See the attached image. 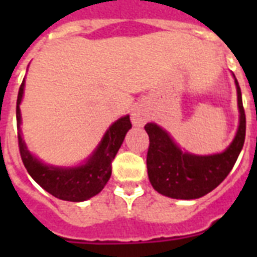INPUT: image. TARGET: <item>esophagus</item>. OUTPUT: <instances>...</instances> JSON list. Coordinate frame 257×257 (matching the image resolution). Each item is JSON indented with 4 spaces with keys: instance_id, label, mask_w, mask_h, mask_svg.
I'll return each mask as SVG.
<instances>
[{
    "instance_id": "esophagus-1",
    "label": "esophagus",
    "mask_w": 257,
    "mask_h": 257,
    "mask_svg": "<svg viewBox=\"0 0 257 257\" xmlns=\"http://www.w3.org/2000/svg\"><path fill=\"white\" fill-rule=\"evenodd\" d=\"M148 120V114L145 113L141 108H135L132 112V122L136 126H141L145 124V121Z\"/></svg>"
}]
</instances>
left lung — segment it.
<instances>
[{
  "instance_id": "1",
  "label": "left lung",
  "mask_w": 257,
  "mask_h": 257,
  "mask_svg": "<svg viewBox=\"0 0 257 257\" xmlns=\"http://www.w3.org/2000/svg\"><path fill=\"white\" fill-rule=\"evenodd\" d=\"M237 89L240 120L235 139L224 152L211 156H196L183 152L168 132L155 122L145 125L149 136L147 168L149 181L159 193L172 199H199L213 191L235 165L245 140V113L241 90Z\"/></svg>"
}]
</instances>
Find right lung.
Wrapping results in <instances>:
<instances>
[{
  "label": "right lung",
  "mask_w": 257,
  "mask_h": 257,
  "mask_svg": "<svg viewBox=\"0 0 257 257\" xmlns=\"http://www.w3.org/2000/svg\"><path fill=\"white\" fill-rule=\"evenodd\" d=\"M24 86H25V78L18 90L16 116H17L18 128V148L26 171L29 172L34 181L38 185H41L46 192L65 201H74V203L85 201L96 196L97 193H100L112 175L113 159L118 152L126 132L132 128L129 116L121 117L109 126L97 149L89 157L85 164L73 168L46 165L28 151L25 141L22 140L21 129H20L21 125L20 104L24 96Z\"/></svg>",
  "instance_id": "right-lung-1"
}]
</instances>
